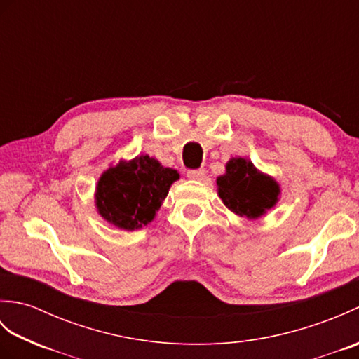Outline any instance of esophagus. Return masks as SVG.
<instances>
[{"instance_id":"esophagus-1","label":"esophagus","mask_w":359,"mask_h":359,"mask_svg":"<svg viewBox=\"0 0 359 359\" xmlns=\"http://www.w3.org/2000/svg\"><path fill=\"white\" fill-rule=\"evenodd\" d=\"M187 177L191 179V180H203L205 170H189L187 172Z\"/></svg>"}]
</instances>
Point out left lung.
<instances>
[{
	"instance_id": "8db88e82",
	"label": "left lung",
	"mask_w": 359,
	"mask_h": 359,
	"mask_svg": "<svg viewBox=\"0 0 359 359\" xmlns=\"http://www.w3.org/2000/svg\"><path fill=\"white\" fill-rule=\"evenodd\" d=\"M216 184L225 207L241 219H261L280 199V185L276 179L257 170L245 157L228 160L225 172L219 175Z\"/></svg>"
}]
</instances>
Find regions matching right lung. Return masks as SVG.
<instances>
[{
	"instance_id": "obj_1",
	"label": "right lung",
	"mask_w": 359,
	"mask_h": 359,
	"mask_svg": "<svg viewBox=\"0 0 359 359\" xmlns=\"http://www.w3.org/2000/svg\"><path fill=\"white\" fill-rule=\"evenodd\" d=\"M180 174L147 154L120 158L102 172L95 185L97 212L118 230L134 231L156 219Z\"/></svg>"
}]
</instances>
